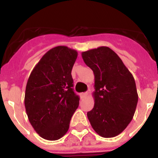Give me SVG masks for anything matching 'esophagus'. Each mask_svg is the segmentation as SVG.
<instances>
[{
  "label": "esophagus",
  "mask_w": 158,
  "mask_h": 158,
  "mask_svg": "<svg viewBox=\"0 0 158 158\" xmlns=\"http://www.w3.org/2000/svg\"><path fill=\"white\" fill-rule=\"evenodd\" d=\"M81 99H83V98H85L86 96H88V93H81Z\"/></svg>",
  "instance_id": "obj_1"
}]
</instances>
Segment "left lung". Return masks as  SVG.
I'll use <instances>...</instances> for the list:
<instances>
[{"label": "left lung", "mask_w": 158, "mask_h": 158, "mask_svg": "<svg viewBox=\"0 0 158 158\" xmlns=\"http://www.w3.org/2000/svg\"><path fill=\"white\" fill-rule=\"evenodd\" d=\"M81 56L95 77V104L88 118L101 137L117 136L132 120L138 104L133 75L109 47L92 49Z\"/></svg>", "instance_id": "left-lung-1"}]
</instances>
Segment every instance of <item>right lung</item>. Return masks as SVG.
<instances>
[{"instance_id": "1", "label": "right lung", "mask_w": 158, "mask_h": 158, "mask_svg": "<svg viewBox=\"0 0 158 158\" xmlns=\"http://www.w3.org/2000/svg\"><path fill=\"white\" fill-rule=\"evenodd\" d=\"M77 52L65 46L47 51L31 73L24 105L29 122L43 139L55 141L66 134L79 105L71 71Z\"/></svg>"}]
</instances>
